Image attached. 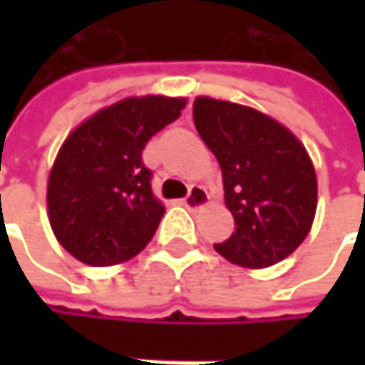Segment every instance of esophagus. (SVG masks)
Segmentation results:
<instances>
[{"label": "esophagus", "instance_id": "obj_1", "mask_svg": "<svg viewBox=\"0 0 365 365\" xmlns=\"http://www.w3.org/2000/svg\"><path fill=\"white\" fill-rule=\"evenodd\" d=\"M207 202H209V194H207V190L202 185H192L190 192H187V196L183 198V205L190 211L202 209V207H207Z\"/></svg>", "mask_w": 365, "mask_h": 365}]
</instances>
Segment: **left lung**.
Segmentation results:
<instances>
[{
  "mask_svg": "<svg viewBox=\"0 0 365 365\" xmlns=\"http://www.w3.org/2000/svg\"><path fill=\"white\" fill-rule=\"evenodd\" d=\"M194 126L215 154L235 232L215 252L243 268L292 255L311 232L317 175L302 141L281 122L232 101L196 97Z\"/></svg>",
  "mask_w": 365,
  "mask_h": 365,
  "instance_id": "8db88e82",
  "label": "left lung"
}]
</instances>
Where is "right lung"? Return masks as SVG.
<instances>
[{"instance_id":"obj_1","label":"right lung","mask_w":365,"mask_h":365,"mask_svg":"<svg viewBox=\"0 0 365 365\" xmlns=\"http://www.w3.org/2000/svg\"><path fill=\"white\" fill-rule=\"evenodd\" d=\"M183 97H126L63 141L48 175V220L56 241L88 266H113L139 254L165 213L143 167L145 143L175 122Z\"/></svg>"}]
</instances>
